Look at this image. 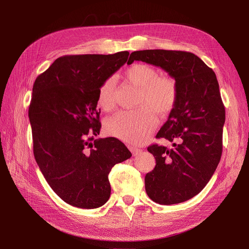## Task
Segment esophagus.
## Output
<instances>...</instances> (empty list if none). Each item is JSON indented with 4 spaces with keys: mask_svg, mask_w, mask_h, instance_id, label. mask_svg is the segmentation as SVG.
<instances>
[{
    "mask_svg": "<svg viewBox=\"0 0 249 249\" xmlns=\"http://www.w3.org/2000/svg\"><path fill=\"white\" fill-rule=\"evenodd\" d=\"M130 150H131V152L133 153V155H139L141 152H142V149H140V148H137V147H133V146H131L130 147Z\"/></svg>",
    "mask_w": 249,
    "mask_h": 249,
    "instance_id": "esophagus-1",
    "label": "esophagus"
}]
</instances>
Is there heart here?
<instances>
[{
    "label": "heart",
    "mask_w": 249,
    "mask_h": 249,
    "mask_svg": "<svg viewBox=\"0 0 249 249\" xmlns=\"http://www.w3.org/2000/svg\"><path fill=\"white\" fill-rule=\"evenodd\" d=\"M124 77L138 88L134 110L120 111L107 118L104 128L112 135L129 144H138L154 129L156 118L165 115L175 107L178 99V85L175 78L160 76L156 69L149 64L135 63L125 70ZM116 82L114 77L105 80L98 89L97 103L104 111H110L115 104Z\"/></svg>",
    "instance_id": "heart-1"
}]
</instances>
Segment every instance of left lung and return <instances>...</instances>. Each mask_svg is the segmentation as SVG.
I'll return each mask as SVG.
<instances>
[{
    "label": "left lung",
    "mask_w": 249,
    "mask_h": 249,
    "mask_svg": "<svg viewBox=\"0 0 249 249\" xmlns=\"http://www.w3.org/2000/svg\"><path fill=\"white\" fill-rule=\"evenodd\" d=\"M134 60L165 71L178 85V99L156 138L177 141L174 148L152 144L156 164L145 176L148 197L160 205L185 202L198 195L215 173L222 155L225 107L212 69L192 52L134 51Z\"/></svg>",
    "instance_id": "8db88e82"
}]
</instances>
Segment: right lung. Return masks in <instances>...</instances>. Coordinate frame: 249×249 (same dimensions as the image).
<instances>
[{
    "label": "right lung",
    "mask_w": 249,
    "mask_h": 249,
    "mask_svg": "<svg viewBox=\"0 0 249 249\" xmlns=\"http://www.w3.org/2000/svg\"><path fill=\"white\" fill-rule=\"evenodd\" d=\"M128 55H64L33 85L28 115L34 158L51 189L73 207L96 209L106 203L112 167L132 155L115 137L95 139L101 129L98 89Z\"/></svg>",
    "instance_id": "obj_1"
}]
</instances>
